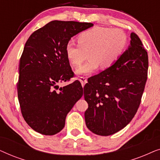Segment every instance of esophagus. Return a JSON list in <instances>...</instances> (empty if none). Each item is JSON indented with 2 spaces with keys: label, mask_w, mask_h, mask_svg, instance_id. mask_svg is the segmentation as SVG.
<instances>
[{
  "label": "esophagus",
  "mask_w": 160,
  "mask_h": 160,
  "mask_svg": "<svg viewBox=\"0 0 160 160\" xmlns=\"http://www.w3.org/2000/svg\"><path fill=\"white\" fill-rule=\"evenodd\" d=\"M78 80H79V82H81V84H82V87H84V84L87 82V79L86 77H80L79 79H78Z\"/></svg>",
  "instance_id": "esophagus-1"
}]
</instances>
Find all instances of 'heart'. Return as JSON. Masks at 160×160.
Returning <instances> with one entry per match:
<instances>
[{"instance_id":"heart-1","label":"heart","mask_w":160,"mask_h":160,"mask_svg":"<svg viewBox=\"0 0 160 160\" xmlns=\"http://www.w3.org/2000/svg\"><path fill=\"white\" fill-rule=\"evenodd\" d=\"M78 43L70 40L65 46L68 60L73 66H78L86 59L89 60L76 68L77 76H89L102 66L108 69L115 65L125 49L128 38L123 30L95 26L82 32Z\"/></svg>"}]
</instances>
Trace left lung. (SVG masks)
I'll return each instance as SVG.
<instances>
[{
	"label": "left lung",
	"instance_id": "8db88e82",
	"mask_svg": "<svg viewBox=\"0 0 160 160\" xmlns=\"http://www.w3.org/2000/svg\"><path fill=\"white\" fill-rule=\"evenodd\" d=\"M128 49L110 68L88 79L84 87L88 108L84 113L87 128L108 136L131 122L140 106L147 80V52L135 32Z\"/></svg>",
	"mask_w": 160,
	"mask_h": 160
}]
</instances>
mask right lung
<instances>
[{"mask_svg": "<svg viewBox=\"0 0 160 160\" xmlns=\"http://www.w3.org/2000/svg\"><path fill=\"white\" fill-rule=\"evenodd\" d=\"M93 25L54 20L28 39L19 60L17 94L24 119L36 132L45 135L60 132L67 114L82 97L78 80L62 87L58 84L73 76L65 54L67 42Z\"/></svg>", "mask_w": 160, "mask_h": 160, "instance_id": "1", "label": "right lung"}]
</instances>
